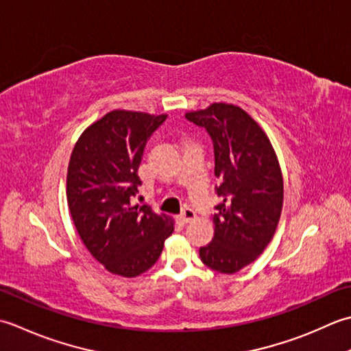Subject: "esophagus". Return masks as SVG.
I'll list each match as a JSON object with an SVG mask.
<instances>
[{
    "label": "esophagus",
    "mask_w": 351,
    "mask_h": 351,
    "mask_svg": "<svg viewBox=\"0 0 351 351\" xmlns=\"http://www.w3.org/2000/svg\"><path fill=\"white\" fill-rule=\"evenodd\" d=\"M195 219V212L192 209H184L183 213L180 217H178V221H180L182 224H188V223H192V221Z\"/></svg>",
    "instance_id": "esophagus-1"
}]
</instances>
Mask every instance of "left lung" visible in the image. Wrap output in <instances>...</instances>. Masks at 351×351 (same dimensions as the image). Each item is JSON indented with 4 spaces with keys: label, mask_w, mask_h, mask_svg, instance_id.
I'll return each mask as SVG.
<instances>
[{
    "label": "left lung",
    "mask_w": 351,
    "mask_h": 351,
    "mask_svg": "<svg viewBox=\"0 0 351 351\" xmlns=\"http://www.w3.org/2000/svg\"><path fill=\"white\" fill-rule=\"evenodd\" d=\"M184 117L210 136L215 191L223 199L215 206V234L199 248V259L218 273H238L274 236L283 206L280 165L265 132L241 107L213 103Z\"/></svg>",
    "instance_id": "obj_1"
}]
</instances>
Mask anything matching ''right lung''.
<instances>
[{
    "instance_id": "add662e5",
    "label": "right lung",
    "mask_w": 351,
    "mask_h": 351,
    "mask_svg": "<svg viewBox=\"0 0 351 351\" xmlns=\"http://www.w3.org/2000/svg\"><path fill=\"white\" fill-rule=\"evenodd\" d=\"M167 115L112 110L78 138L69 159L66 197L84 247L112 274L136 277L159 259L173 219L133 206L147 142Z\"/></svg>"
}]
</instances>
